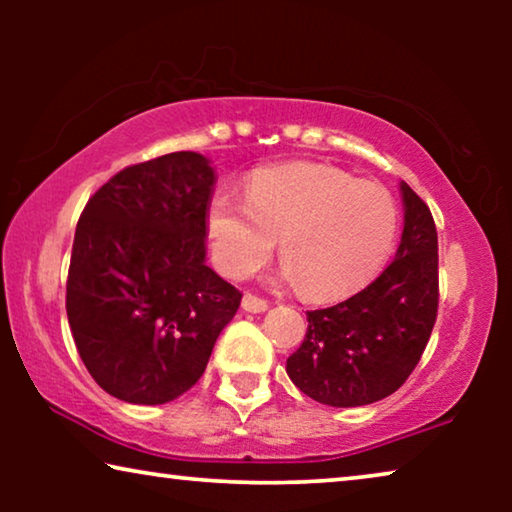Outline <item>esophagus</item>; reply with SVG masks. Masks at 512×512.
<instances>
[{
    "label": "esophagus",
    "instance_id": "1",
    "mask_svg": "<svg viewBox=\"0 0 512 512\" xmlns=\"http://www.w3.org/2000/svg\"><path fill=\"white\" fill-rule=\"evenodd\" d=\"M242 310L265 312V310H268V300L258 298V296H254V293H244V296H242Z\"/></svg>",
    "mask_w": 512,
    "mask_h": 512
}]
</instances>
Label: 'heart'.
Returning <instances> with one entry per match:
<instances>
[{
	"label": "heart",
	"mask_w": 512,
	"mask_h": 512,
	"mask_svg": "<svg viewBox=\"0 0 512 512\" xmlns=\"http://www.w3.org/2000/svg\"><path fill=\"white\" fill-rule=\"evenodd\" d=\"M207 228L228 277L254 275L282 237L284 277L307 298L338 300L384 268L398 235V207L373 181L331 165L289 163L251 174L247 198L216 193Z\"/></svg>",
	"instance_id": "1"
}]
</instances>
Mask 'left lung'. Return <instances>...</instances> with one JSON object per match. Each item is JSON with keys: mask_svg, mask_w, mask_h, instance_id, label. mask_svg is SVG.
<instances>
[{"mask_svg": "<svg viewBox=\"0 0 512 512\" xmlns=\"http://www.w3.org/2000/svg\"><path fill=\"white\" fill-rule=\"evenodd\" d=\"M401 193L405 226L394 261L356 296L307 312L303 345L286 359L291 382L333 408L394 394L422 359L436 324V223L405 181Z\"/></svg>", "mask_w": 512, "mask_h": 512, "instance_id": "1", "label": "left lung"}]
</instances>
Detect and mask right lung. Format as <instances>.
<instances>
[{"label":"right lung","mask_w":512,"mask_h":512,"mask_svg":"<svg viewBox=\"0 0 512 512\" xmlns=\"http://www.w3.org/2000/svg\"><path fill=\"white\" fill-rule=\"evenodd\" d=\"M214 170L177 151L114 174L76 223L67 319L107 394L170 403L205 373L242 293L205 265Z\"/></svg>","instance_id":"add662e5"}]
</instances>
